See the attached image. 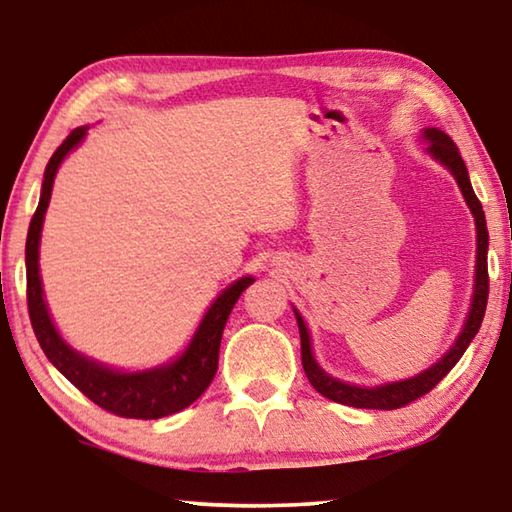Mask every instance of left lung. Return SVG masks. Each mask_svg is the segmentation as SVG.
Instances as JSON below:
<instances>
[{
    "mask_svg": "<svg viewBox=\"0 0 512 512\" xmlns=\"http://www.w3.org/2000/svg\"><path fill=\"white\" fill-rule=\"evenodd\" d=\"M424 137L429 139L431 156L438 158L440 163L454 174V179H457L461 193H464L468 207H471V212L475 216V228H478V265H475V291H473L471 312H468L466 326L464 331H461L459 340L454 342V347L436 363V366L424 370L422 375L412 377V380L384 384V387H375V389L354 387V384H345L340 380H333L331 375H326L324 370L317 366V361H314L312 347H310V333H307L303 317L296 312L298 331H300V359H303V370L307 380H310L312 387L317 389L321 396L331 398L335 403L352 405V408H368V410H396V408H403V405H410L412 401H417V398L429 394V391L436 387V384L443 380L454 366H457V361L464 356L468 345H471V340L478 335L482 317H485L487 296H489V275H487L489 235H487L485 212H482L480 200L475 198L471 179H468L466 165L459 156L457 144H454L443 130H436V128L426 130Z\"/></svg>",
    "mask_w": 512,
    "mask_h": 512,
    "instance_id": "left-lung-1",
    "label": "left lung"
}]
</instances>
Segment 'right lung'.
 Listing matches in <instances>:
<instances>
[{
  "label": "right lung",
  "instance_id": "add662e5",
  "mask_svg": "<svg viewBox=\"0 0 512 512\" xmlns=\"http://www.w3.org/2000/svg\"><path fill=\"white\" fill-rule=\"evenodd\" d=\"M86 137V128H76L67 135L65 142L58 146L51 160L46 165L44 188H41V200L37 212L30 221V233L25 244V265H27V312L37 335L41 349L48 356V361L74 384L81 394H86L95 405L111 415L128 417V419H160L179 412L191 405L193 401L205 394V389L212 384L216 368H219V347L221 335L230 317V310L242 296V291L254 282L251 277L237 279L233 286H228L209 312L202 319V324L191 340V345L170 366L146 370V373H116L100 366V363L76 354L72 347H67L55 331L51 317H48L44 291H41L39 279V237L44 226V214L51 200L55 172L62 163V158L74 149L81 139Z\"/></svg>",
  "mask_w": 512,
  "mask_h": 512
}]
</instances>
